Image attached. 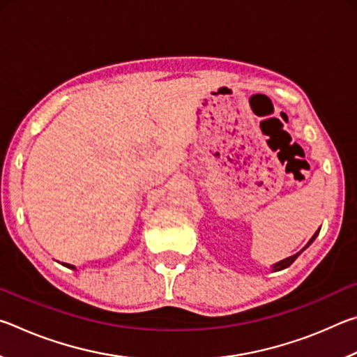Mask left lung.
<instances>
[{"label":"left lung","instance_id":"8db88e82","mask_svg":"<svg viewBox=\"0 0 357 357\" xmlns=\"http://www.w3.org/2000/svg\"><path fill=\"white\" fill-rule=\"evenodd\" d=\"M319 233V229H318V231L315 233V234H313V236H312V239L309 241V244H307L305 247H309L312 243H313V241H315V238H317V234ZM305 247H304V249H305ZM304 249H302V250H304ZM301 250V252H302ZM301 252L299 253H296V255H293V257H288V258H285V259H282V261H279V263H275L274 266H273V268H274V271H282V269H285V268H288V266L289 264H291L293 261H294V259L296 258H298L299 255H301Z\"/></svg>","mask_w":357,"mask_h":357}]
</instances>
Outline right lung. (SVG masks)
Listing matches in <instances>:
<instances>
[{
	"label": "right lung",
	"mask_w": 357,
	"mask_h": 357,
	"mask_svg": "<svg viewBox=\"0 0 357 357\" xmlns=\"http://www.w3.org/2000/svg\"><path fill=\"white\" fill-rule=\"evenodd\" d=\"M64 264H66V263H64ZM66 266H68V268H70V269H75L74 266H72V264H66Z\"/></svg>",
	"instance_id": "1"
}]
</instances>
